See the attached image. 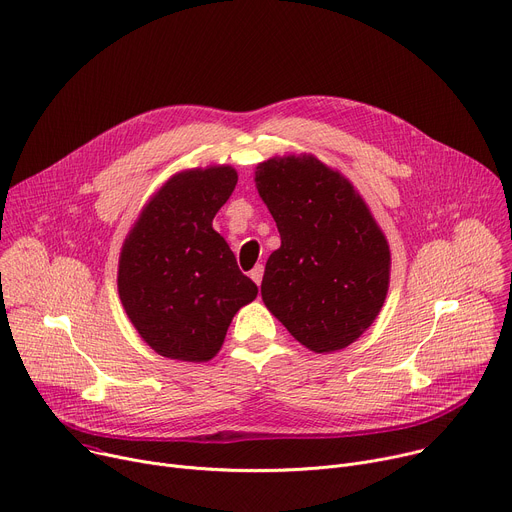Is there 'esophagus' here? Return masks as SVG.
Segmentation results:
<instances>
[{"label":"esophagus","mask_w":512,"mask_h":512,"mask_svg":"<svg viewBox=\"0 0 512 512\" xmlns=\"http://www.w3.org/2000/svg\"><path fill=\"white\" fill-rule=\"evenodd\" d=\"M249 275H251V280H253L257 286H261V280H263V265L257 263V265L249 271Z\"/></svg>","instance_id":"34e87169"}]
</instances>
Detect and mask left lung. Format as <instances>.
I'll use <instances>...</instances> for the list:
<instances>
[{"label": "left lung", "instance_id": "left-lung-1", "mask_svg": "<svg viewBox=\"0 0 512 512\" xmlns=\"http://www.w3.org/2000/svg\"><path fill=\"white\" fill-rule=\"evenodd\" d=\"M255 185L282 237L263 273L265 306L310 351L345 349L384 306V232L351 181L312 155L259 163Z\"/></svg>", "mask_w": 512, "mask_h": 512}]
</instances>
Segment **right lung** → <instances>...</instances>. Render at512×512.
<instances>
[{"instance_id":"1","label":"right lung","mask_w":512,"mask_h":512,"mask_svg":"<svg viewBox=\"0 0 512 512\" xmlns=\"http://www.w3.org/2000/svg\"><path fill=\"white\" fill-rule=\"evenodd\" d=\"M230 165L173 175L149 200L124 241L118 269L122 306L159 355L212 359L241 306L257 286L212 228L237 185Z\"/></svg>"}]
</instances>
